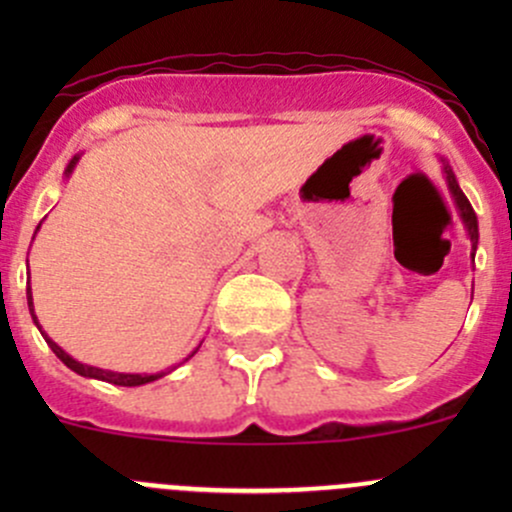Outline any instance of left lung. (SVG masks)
<instances>
[{"label":"left lung","mask_w":512,"mask_h":512,"mask_svg":"<svg viewBox=\"0 0 512 512\" xmlns=\"http://www.w3.org/2000/svg\"><path fill=\"white\" fill-rule=\"evenodd\" d=\"M443 170H446L448 190H451L453 203H456L458 215H461L463 225H466L468 237H471V245H473V255H476V247H478V218H476V213H473V208H471V203H468V198H466V195H463V190L458 188V180H456V175H453L451 165H443Z\"/></svg>","instance_id":"8db88e82"}]
</instances>
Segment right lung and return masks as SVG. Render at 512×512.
Returning a JSON list of instances; mask_svg holds the SVG:
<instances>
[{"label": "right lung", "instance_id": "obj_1", "mask_svg": "<svg viewBox=\"0 0 512 512\" xmlns=\"http://www.w3.org/2000/svg\"><path fill=\"white\" fill-rule=\"evenodd\" d=\"M76 163H79V156H74L71 158V163L66 165V175H71V170L76 168ZM36 230H39V227H36ZM29 312H32V319H34V324L36 327H39V319H36V314H34V302H32V289H29ZM44 334V332H41ZM44 339H46V344H49L51 347V352H54L56 356H59L61 361H64L66 366H69L71 371H76V374H81V376H89V379H101V381H108V384H116V386H143V384H151V381H156V379H160V376H165L163 371H160V374H118V371H108V369H98V366H89V364H81V361H76L74 356H69L64 352V349L59 347V344L54 342V339H49L44 334ZM195 352H198V349H195ZM193 352V354H195ZM190 354V356H193ZM188 356V359H190ZM185 359V361H188ZM175 369V366H173Z\"/></svg>", "mask_w": 512, "mask_h": 512}]
</instances>
